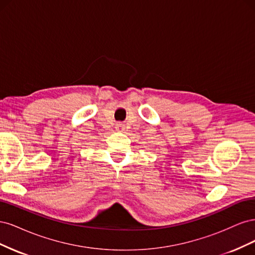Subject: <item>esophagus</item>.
I'll list each match as a JSON object with an SVG mask.
<instances>
[{
    "label": "esophagus",
    "mask_w": 255,
    "mask_h": 255,
    "mask_svg": "<svg viewBox=\"0 0 255 255\" xmlns=\"http://www.w3.org/2000/svg\"><path fill=\"white\" fill-rule=\"evenodd\" d=\"M126 126L125 125H122V123H117V125H116V129H118V130H123L125 129L126 128H125Z\"/></svg>",
    "instance_id": "esophagus-1"
}]
</instances>
